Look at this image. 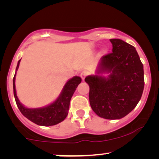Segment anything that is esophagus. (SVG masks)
Here are the masks:
<instances>
[{"label":"esophagus","instance_id":"1","mask_svg":"<svg viewBox=\"0 0 159 159\" xmlns=\"http://www.w3.org/2000/svg\"><path fill=\"white\" fill-rule=\"evenodd\" d=\"M88 75V72L87 71H82V73L80 74V77H81L82 80H84V78H85Z\"/></svg>","mask_w":159,"mask_h":159}]
</instances>
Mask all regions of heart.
<instances>
[{"mask_svg": "<svg viewBox=\"0 0 159 159\" xmlns=\"http://www.w3.org/2000/svg\"><path fill=\"white\" fill-rule=\"evenodd\" d=\"M103 52H105V51H103Z\"/></svg>", "mask_w": 159, "mask_h": 159, "instance_id": "1", "label": "heart"}]
</instances>
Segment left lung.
<instances>
[{"label":"left lung","mask_w":159,"mask_h":159,"mask_svg":"<svg viewBox=\"0 0 159 159\" xmlns=\"http://www.w3.org/2000/svg\"><path fill=\"white\" fill-rule=\"evenodd\" d=\"M112 53L102 56L98 75L88 76L91 108L98 116L119 119L132 111L144 89L143 65L135 48L120 39H110ZM109 73L108 78L99 73Z\"/></svg>","instance_id":"1"}]
</instances>
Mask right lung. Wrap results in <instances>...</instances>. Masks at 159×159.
Returning <instances> with one entry per match:
<instances>
[{
  "label": "right lung",
  "mask_w": 159,
  "mask_h": 159,
  "mask_svg": "<svg viewBox=\"0 0 159 159\" xmlns=\"http://www.w3.org/2000/svg\"><path fill=\"white\" fill-rule=\"evenodd\" d=\"M20 60L17 64L16 70L19 68ZM15 78H16V73L13 79V88H14L15 101L19 111L26 118H27L32 122L38 125L45 126V127L56 125L66 119L68 115L69 103H70L71 97L76 90V88H77L78 84L82 82L81 78L75 76L65 84L60 95L53 103L45 107L29 108L24 106L20 103L18 97L16 96Z\"/></svg>",
  "instance_id": "add662e5"
}]
</instances>
